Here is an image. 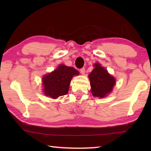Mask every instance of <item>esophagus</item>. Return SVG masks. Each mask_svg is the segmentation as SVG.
<instances>
[{"label":"esophagus","mask_w":151,"mask_h":151,"mask_svg":"<svg viewBox=\"0 0 151 151\" xmlns=\"http://www.w3.org/2000/svg\"><path fill=\"white\" fill-rule=\"evenodd\" d=\"M80 73H81L82 75H84V73H85V68L84 67H83V68H82V69H80Z\"/></svg>","instance_id":"esophagus-1"}]
</instances>
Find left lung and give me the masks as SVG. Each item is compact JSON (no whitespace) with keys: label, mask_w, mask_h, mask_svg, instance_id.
I'll list each match as a JSON object with an SVG mask.
<instances>
[{"label":"left lung","mask_w":151,"mask_h":151,"mask_svg":"<svg viewBox=\"0 0 151 151\" xmlns=\"http://www.w3.org/2000/svg\"><path fill=\"white\" fill-rule=\"evenodd\" d=\"M93 66V70L88 75L91 87V91L94 97L105 98L113 91L116 80L100 64L96 63Z\"/></svg>","instance_id":"left-lung-1"}]
</instances>
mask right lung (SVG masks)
<instances>
[{
    "label": "right lung",
    "instance_id": "right-lung-1",
    "mask_svg": "<svg viewBox=\"0 0 151 151\" xmlns=\"http://www.w3.org/2000/svg\"><path fill=\"white\" fill-rule=\"evenodd\" d=\"M79 73L73 67L60 65L56 69L42 78L44 94L53 99L67 94L72 78Z\"/></svg>",
    "mask_w": 151,
    "mask_h": 151
}]
</instances>
